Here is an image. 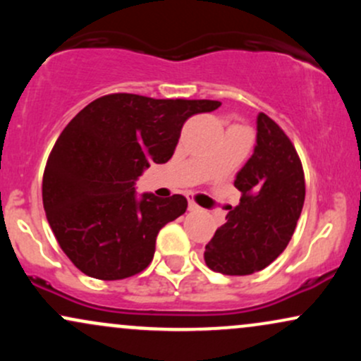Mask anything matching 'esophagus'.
<instances>
[{"instance_id": "1", "label": "esophagus", "mask_w": 361, "mask_h": 361, "mask_svg": "<svg viewBox=\"0 0 361 361\" xmlns=\"http://www.w3.org/2000/svg\"><path fill=\"white\" fill-rule=\"evenodd\" d=\"M188 209L193 210V212H197V210H200V207H198L195 202L192 200V198H188Z\"/></svg>"}]
</instances>
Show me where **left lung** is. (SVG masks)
I'll use <instances>...</instances> for the list:
<instances>
[{
    "mask_svg": "<svg viewBox=\"0 0 361 361\" xmlns=\"http://www.w3.org/2000/svg\"><path fill=\"white\" fill-rule=\"evenodd\" d=\"M256 130L252 156L234 180L241 202L205 246L207 267L222 275H251L273 263L304 207V169L293 144L264 114L256 118Z\"/></svg>",
    "mask_w": 361,
    "mask_h": 361,
    "instance_id": "1",
    "label": "left lung"
}]
</instances>
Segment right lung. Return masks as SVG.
<instances>
[{
    "mask_svg": "<svg viewBox=\"0 0 361 361\" xmlns=\"http://www.w3.org/2000/svg\"><path fill=\"white\" fill-rule=\"evenodd\" d=\"M215 100H154L114 93L86 105L54 144L44 171V210L61 250L98 280L146 270L161 227L185 214L183 195L135 193L152 163L171 159L181 127Z\"/></svg>",
    "mask_w": 361,
    "mask_h": 361,
    "instance_id": "right-lung-1",
    "label": "right lung"
}]
</instances>
